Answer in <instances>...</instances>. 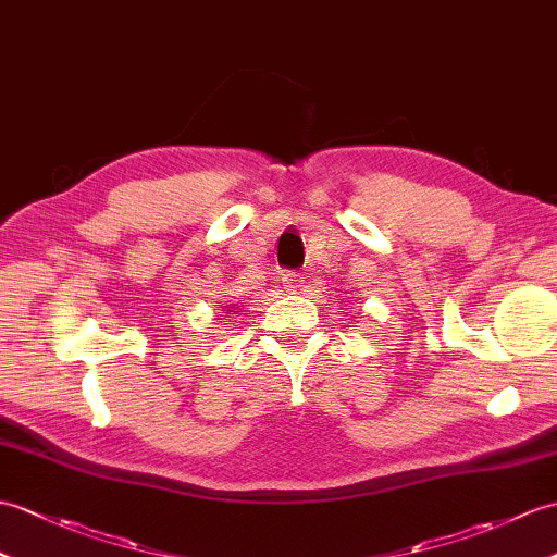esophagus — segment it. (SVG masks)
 <instances>
[{
	"mask_svg": "<svg viewBox=\"0 0 557 557\" xmlns=\"http://www.w3.org/2000/svg\"><path fill=\"white\" fill-rule=\"evenodd\" d=\"M282 284H284V289L287 292H306V280H304V275H299V273H284L282 275Z\"/></svg>",
	"mask_w": 557,
	"mask_h": 557,
	"instance_id": "34e87169",
	"label": "esophagus"
}]
</instances>
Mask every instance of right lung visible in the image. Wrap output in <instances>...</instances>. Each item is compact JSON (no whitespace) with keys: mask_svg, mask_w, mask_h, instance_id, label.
I'll return each instance as SVG.
<instances>
[{"mask_svg":"<svg viewBox=\"0 0 557 557\" xmlns=\"http://www.w3.org/2000/svg\"><path fill=\"white\" fill-rule=\"evenodd\" d=\"M232 313H235V310H232Z\"/></svg>","mask_w":557,"mask_h":557,"instance_id":"right-lung-1","label":"right lung"}]
</instances>
